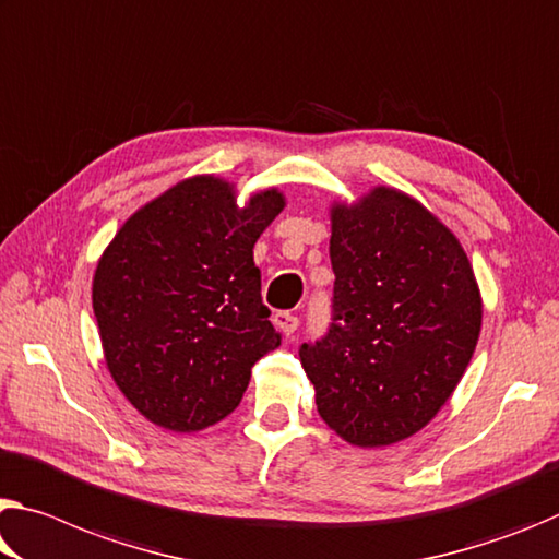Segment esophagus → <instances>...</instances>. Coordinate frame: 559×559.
I'll return each mask as SVG.
<instances>
[{"mask_svg":"<svg viewBox=\"0 0 559 559\" xmlns=\"http://www.w3.org/2000/svg\"><path fill=\"white\" fill-rule=\"evenodd\" d=\"M273 323H276V328L283 335H294L298 331V316L288 313V311H281L273 316Z\"/></svg>","mask_w":559,"mask_h":559,"instance_id":"obj_1","label":"esophagus"}]
</instances>
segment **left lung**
I'll return each instance as SVG.
<instances>
[{
	"label": "left lung",
	"instance_id": "1",
	"mask_svg": "<svg viewBox=\"0 0 559 559\" xmlns=\"http://www.w3.org/2000/svg\"><path fill=\"white\" fill-rule=\"evenodd\" d=\"M333 323L298 356L321 418L358 448L425 428L463 378L483 325L473 265L448 226L376 186L331 209Z\"/></svg>",
	"mask_w": 559,
	"mask_h": 559
}]
</instances>
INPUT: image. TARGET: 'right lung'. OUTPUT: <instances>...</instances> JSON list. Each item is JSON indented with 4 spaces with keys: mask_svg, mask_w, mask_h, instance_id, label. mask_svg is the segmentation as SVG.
<instances>
[{
    "mask_svg": "<svg viewBox=\"0 0 559 559\" xmlns=\"http://www.w3.org/2000/svg\"><path fill=\"white\" fill-rule=\"evenodd\" d=\"M286 199L236 206L234 186L193 176L141 206L106 246L92 304L106 368L146 420L197 432L236 411L251 368L281 345L253 246Z\"/></svg>",
    "mask_w": 559,
    "mask_h": 559,
    "instance_id": "add662e5",
    "label": "right lung"
}]
</instances>
